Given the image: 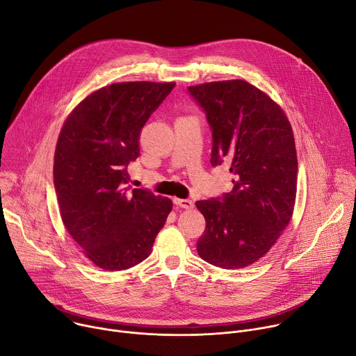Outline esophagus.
Masks as SVG:
<instances>
[{"instance_id":"esophagus-1","label":"esophagus","mask_w":356,"mask_h":356,"mask_svg":"<svg viewBox=\"0 0 356 356\" xmlns=\"http://www.w3.org/2000/svg\"><path fill=\"white\" fill-rule=\"evenodd\" d=\"M173 202H175L176 206H179V207H181V209H186V210H190V209L195 207V203H193V202L188 200V199H175Z\"/></svg>"}]
</instances>
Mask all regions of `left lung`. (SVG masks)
I'll use <instances>...</instances> for the list:
<instances>
[{
	"instance_id": "8db88e82",
	"label": "left lung",
	"mask_w": 356,
	"mask_h": 356,
	"mask_svg": "<svg viewBox=\"0 0 356 356\" xmlns=\"http://www.w3.org/2000/svg\"><path fill=\"white\" fill-rule=\"evenodd\" d=\"M211 127V165L230 163L234 187L197 202L206 229L197 240L204 261L227 270L264 257L293 218L298 160L293 127L261 89L243 81L188 86Z\"/></svg>"
}]
</instances>
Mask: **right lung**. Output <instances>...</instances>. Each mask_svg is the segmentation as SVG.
Wrapping results in <instances>:
<instances>
[{"mask_svg":"<svg viewBox=\"0 0 356 356\" xmlns=\"http://www.w3.org/2000/svg\"><path fill=\"white\" fill-rule=\"evenodd\" d=\"M176 82H118L89 93L59 132L54 184L62 222L102 270H127L147 258L173 203L126 187L142 127Z\"/></svg>","mask_w":356,"mask_h":356,"instance_id":"1","label":"right lung"}]
</instances>
